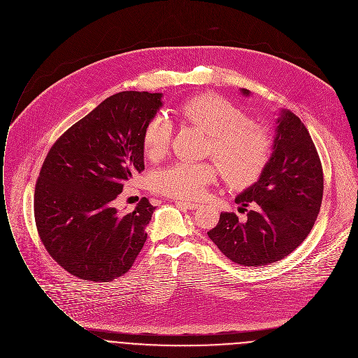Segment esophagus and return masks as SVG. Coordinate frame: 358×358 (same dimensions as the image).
<instances>
[{
	"instance_id": "1",
	"label": "esophagus",
	"mask_w": 358,
	"mask_h": 358,
	"mask_svg": "<svg viewBox=\"0 0 358 358\" xmlns=\"http://www.w3.org/2000/svg\"><path fill=\"white\" fill-rule=\"evenodd\" d=\"M179 206L187 208V210H196L200 207L199 203H193V201H185V200H180V201H176Z\"/></svg>"
}]
</instances>
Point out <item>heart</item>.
Returning a JSON list of instances; mask_svg holds the SVG:
<instances>
[{"instance_id":"1","label":"heart","mask_w":358,"mask_h":358,"mask_svg":"<svg viewBox=\"0 0 358 358\" xmlns=\"http://www.w3.org/2000/svg\"><path fill=\"white\" fill-rule=\"evenodd\" d=\"M179 114L210 136V151L231 187L245 189L261 178L273 152V138L265 126L252 123L247 113L217 94L189 99L180 106ZM171 136V120L164 115L152 117L141 134L144 155L151 161L162 158ZM217 173L214 162H175L151 176V187L173 199H197Z\"/></svg>"}]
</instances>
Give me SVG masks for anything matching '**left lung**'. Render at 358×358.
<instances>
[{
    "label": "left lung",
    "instance_id": "1",
    "mask_svg": "<svg viewBox=\"0 0 358 358\" xmlns=\"http://www.w3.org/2000/svg\"><path fill=\"white\" fill-rule=\"evenodd\" d=\"M244 96L250 92L241 89ZM324 194L320 155L304 123L287 110L276 120L273 152L261 178L236 197L244 221L221 213L208 232L224 255L244 266H261L294 251L311 232Z\"/></svg>",
    "mask_w": 358,
    "mask_h": 358
}]
</instances>
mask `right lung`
<instances>
[{"label": "right lung", "mask_w": 358, "mask_h": 358, "mask_svg": "<svg viewBox=\"0 0 358 358\" xmlns=\"http://www.w3.org/2000/svg\"><path fill=\"white\" fill-rule=\"evenodd\" d=\"M161 93L120 92L72 124L50 148L34 190V220L48 254L71 275L110 282L143 248L155 210L143 197L115 208L123 185L144 169L141 134Z\"/></svg>", "instance_id": "obj_1"}]
</instances>
